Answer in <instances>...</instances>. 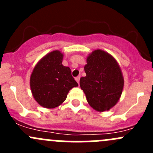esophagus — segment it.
I'll use <instances>...</instances> for the list:
<instances>
[{
	"mask_svg": "<svg viewBox=\"0 0 153 153\" xmlns=\"http://www.w3.org/2000/svg\"><path fill=\"white\" fill-rule=\"evenodd\" d=\"M75 81H76L77 82H78V84H79V82H80V76H77L76 78H75Z\"/></svg>",
	"mask_w": 153,
	"mask_h": 153,
	"instance_id": "34e87169",
	"label": "esophagus"
}]
</instances>
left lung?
<instances>
[{"instance_id":"left-lung-1","label":"left lung","mask_w":153,"mask_h":153,"mask_svg":"<svg viewBox=\"0 0 153 153\" xmlns=\"http://www.w3.org/2000/svg\"><path fill=\"white\" fill-rule=\"evenodd\" d=\"M84 67L85 77L80 86L89 104L99 112L109 110L118 102L124 87V78L115 58L97 49L88 56Z\"/></svg>"}]
</instances>
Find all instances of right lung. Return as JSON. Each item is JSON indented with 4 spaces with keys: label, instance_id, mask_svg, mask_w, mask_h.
I'll return each mask as SVG.
<instances>
[{
    "label": "right lung",
    "instance_id": "right-lung-1",
    "mask_svg": "<svg viewBox=\"0 0 153 153\" xmlns=\"http://www.w3.org/2000/svg\"><path fill=\"white\" fill-rule=\"evenodd\" d=\"M63 54L55 50L37 64L30 77V87L35 101L46 108L62 104L69 91L78 84L69 67L62 64Z\"/></svg>",
    "mask_w": 153,
    "mask_h": 153
}]
</instances>
